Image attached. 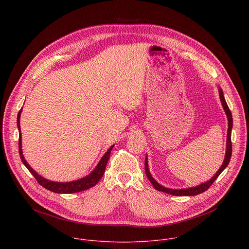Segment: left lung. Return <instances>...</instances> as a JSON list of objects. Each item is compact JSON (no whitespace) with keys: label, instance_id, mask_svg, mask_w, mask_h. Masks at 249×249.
<instances>
[{"label":"left lung","instance_id":"left-lung-1","mask_svg":"<svg viewBox=\"0 0 249 249\" xmlns=\"http://www.w3.org/2000/svg\"><path fill=\"white\" fill-rule=\"evenodd\" d=\"M219 94H220V99H221V102H222V105H223V108L226 112V115H227V118H228V134H227V149H226V156H225V159H224V162L223 164L221 165L220 169L216 172V174H214V176L212 177L211 179H209L208 181L206 182H203L197 186H194V187H189V188H182V189H172V188H166L162 185H160V183H158L154 177L152 176L151 172H150V169H149V164H148V157L146 155V160H145V170H146V174L148 176L149 180L151 181V183L154 185V187L159 190V191H161V192H165V193H168L170 195H174V196H195V195H198V194H201L203 192H205L213 183H214V181L218 178V176L223 172V170L228 166L230 160H231V129H232V115H231V112L229 108V106L226 102V99H225V96H224V92H223V89L221 88H219Z\"/></svg>","mask_w":249,"mask_h":249}]
</instances>
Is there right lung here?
<instances>
[{
  "mask_svg": "<svg viewBox=\"0 0 249 249\" xmlns=\"http://www.w3.org/2000/svg\"><path fill=\"white\" fill-rule=\"evenodd\" d=\"M22 111V107L19 110L18 114V119H17V124H18V133H19V139H18V152H19V157L21 159L22 163L26 166V168L31 172V174L35 177V179L37 180V182L43 186L44 188L48 189L49 191L55 192V193H60V194H70V193H76V192H81L87 189H89L91 187H93L102 177V175L104 174L105 171V167L106 164H107V161L109 160L110 157V153L111 150L113 149L114 145L111 146L108 151L106 152L102 158L100 159L99 162L97 163V165L95 166V168L87 176L83 177V178H80L78 180H74V181H70V182H55L49 179L44 178L43 176L39 175L36 171L33 170V168L27 163V161L25 160L23 154H22V146H21V131H20V124H19V119H20V114Z\"/></svg>",
  "mask_w": 249,
  "mask_h": 249,
  "instance_id": "add662e5",
  "label": "right lung"
}]
</instances>
